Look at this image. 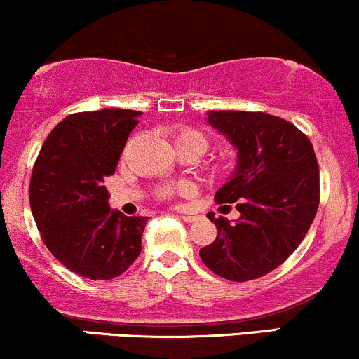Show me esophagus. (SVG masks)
I'll list each match as a JSON object with an SVG mask.
<instances>
[{"label":"esophagus","mask_w":359,"mask_h":359,"mask_svg":"<svg viewBox=\"0 0 359 359\" xmlns=\"http://www.w3.org/2000/svg\"><path fill=\"white\" fill-rule=\"evenodd\" d=\"M180 217H182L185 222H194L197 219V217L192 216V214H180Z\"/></svg>","instance_id":"1"}]
</instances>
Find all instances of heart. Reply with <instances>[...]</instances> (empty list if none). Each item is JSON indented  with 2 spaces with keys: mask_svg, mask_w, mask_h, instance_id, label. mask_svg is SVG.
I'll return each mask as SVG.
<instances>
[{
  "mask_svg": "<svg viewBox=\"0 0 359 359\" xmlns=\"http://www.w3.org/2000/svg\"><path fill=\"white\" fill-rule=\"evenodd\" d=\"M175 143L177 148H194V150H199L201 154H204L205 148L209 145L208 135L203 133L201 130L192 126H182L175 131ZM177 191L180 192H192L194 187L191 184H180L179 187H172V185H165L158 191V197L167 199V197L174 196Z\"/></svg>",
  "mask_w": 359,
  "mask_h": 359,
  "instance_id": "b5f03b06",
  "label": "heart"
}]
</instances>
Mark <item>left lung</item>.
Segmentation results:
<instances>
[{"instance_id": "obj_1", "label": "left lung", "mask_w": 359, "mask_h": 359, "mask_svg": "<svg viewBox=\"0 0 359 359\" xmlns=\"http://www.w3.org/2000/svg\"><path fill=\"white\" fill-rule=\"evenodd\" d=\"M208 121L238 150L236 170L214 197L236 203L240 219L231 224L209 212L217 236L199 255L219 277L248 282L282 265L302 243L319 208V165L311 140L282 118L209 111Z\"/></svg>"}]
</instances>
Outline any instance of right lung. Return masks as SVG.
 I'll return each instance as SVG.
<instances>
[{
  "label": "right lung",
  "instance_id": "obj_1",
  "mask_svg": "<svg viewBox=\"0 0 359 359\" xmlns=\"http://www.w3.org/2000/svg\"><path fill=\"white\" fill-rule=\"evenodd\" d=\"M140 111L100 109L64 118L45 140L30 180V205L48 251L74 273L111 280L142 251L148 217L111 209L113 175Z\"/></svg>",
  "mask_w": 359,
  "mask_h": 359
}]
</instances>
